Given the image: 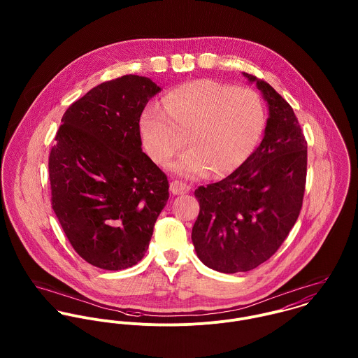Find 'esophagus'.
Masks as SVG:
<instances>
[{
	"mask_svg": "<svg viewBox=\"0 0 358 358\" xmlns=\"http://www.w3.org/2000/svg\"><path fill=\"white\" fill-rule=\"evenodd\" d=\"M169 189H171L173 196H182V194H186V193L190 192V186H187V185H185L182 182H178V180L172 182L169 185Z\"/></svg>",
	"mask_w": 358,
	"mask_h": 358,
	"instance_id": "1",
	"label": "esophagus"
}]
</instances>
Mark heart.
Returning <instances> with one entry per match:
<instances>
[{
	"instance_id": "obj_1",
	"label": "heart",
	"mask_w": 358,
	"mask_h": 358,
	"mask_svg": "<svg viewBox=\"0 0 358 358\" xmlns=\"http://www.w3.org/2000/svg\"><path fill=\"white\" fill-rule=\"evenodd\" d=\"M266 124L264 106L250 88L215 80H196L172 90L165 106L149 104L139 117L145 152L165 164L185 143L192 146L171 169L183 178L210 169L224 176L238 169L255 150Z\"/></svg>"
}]
</instances>
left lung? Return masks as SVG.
I'll list each match as a JSON object with an SVG mask.
<instances>
[{"instance_id": "left-lung-1", "label": "left lung", "mask_w": 358, "mask_h": 358, "mask_svg": "<svg viewBox=\"0 0 358 358\" xmlns=\"http://www.w3.org/2000/svg\"><path fill=\"white\" fill-rule=\"evenodd\" d=\"M243 76L267 103L263 141L227 178L194 192L196 254L227 274L250 271L275 254L299 216L306 183L307 143L292 107L263 80Z\"/></svg>"}]
</instances>
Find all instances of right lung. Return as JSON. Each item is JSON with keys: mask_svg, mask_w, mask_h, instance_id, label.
Wrapping results in <instances>:
<instances>
[{"mask_svg": "<svg viewBox=\"0 0 358 358\" xmlns=\"http://www.w3.org/2000/svg\"><path fill=\"white\" fill-rule=\"evenodd\" d=\"M161 87L122 76L62 117L50 155L52 208L76 252L103 270L136 264L166 205L165 173L142 150L139 117Z\"/></svg>", "mask_w": 358, "mask_h": 358, "instance_id": "1", "label": "right lung"}]
</instances>
